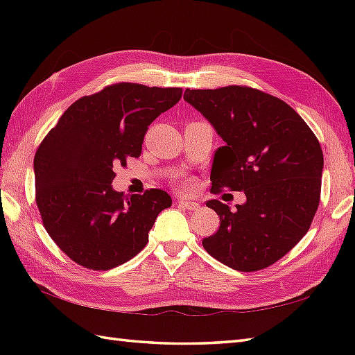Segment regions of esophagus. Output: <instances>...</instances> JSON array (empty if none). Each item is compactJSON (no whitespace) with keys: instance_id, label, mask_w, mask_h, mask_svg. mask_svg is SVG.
Returning <instances> with one entry per match:
<instances>
[{"instance_id":"obj_1","label":"esophagus","mask_w":355,"mask_h":355,"mask_svg":"<svg viewBox=\"0 0 355 355\" xmlns=\"http://www.w3.org/2000/svg\"><path fill=\"white\" fill-rule=\"evenodd\" d=\"M177 202H178V206H182L187 210H198L200 209V205H198V202H195V201H187V200L180 198Z\"/></svg>"}]
</instances>
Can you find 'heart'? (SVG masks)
I'll return each mask as SVG.
<instances>
[{
	"mask_svg": "<svg viewBox=\"0 0 355 355\" xmlns=\"http://www.w3.org/2000/svg\"><path fill=\"white\" fill-rule=\"evenodd\" d=\"M187 184H189V182H183V183H182V187H187Z\"/></svg>",
	"mask_w": 355,
	"mask_h": 355,
	"instance_id": "obj_1",
	"label": "heart"
}]
</instances>
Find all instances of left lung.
I'll return each mask as SVG.
<instances>
[{"instance_id":"obj_1","label":"left lung","mask_w":355,"mask_h":355,"mask_svg":"<svg viewBox=\"0 0 355 355\" xmlns=\"http://www.w3.org/2000/svg\"><path fill=\"white\" fill-rule=\"evenodd\" d=\"M184 101L225 141L215 153L210 192L243 191L247 197L236 210L218 200L206 202L220 216V229L202 247L233 270L270 267L305 236L318 212L323 169L318 137L288 103L256 88H187Z\"/></svg>"}]
</instances>
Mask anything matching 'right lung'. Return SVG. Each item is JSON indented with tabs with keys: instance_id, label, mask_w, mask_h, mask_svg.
Segmentation results:
<instances>
[{
	"instance_id": "1",
	"label": "right lung",
	"mask_w": 355,
	"mask_h": 355,
	"mask_svg": "<svg viewBox=\"0 0 355 355\" xmlns=\"http://www.w3.org/2000/svg\"><path fill=\"white\" fill-rule=\"evenodd\" d=\"M182 88L119 82L71 103L35 154V200L45 230L79 266L110 270L148 244L172 200L160 189H112L116 166L140 157L148 126L182 99Z\"/></svg>"
}]
</instances>
